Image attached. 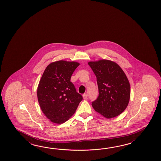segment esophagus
<instances>
[{
  "label": "esophagus",
  "mask_w": 161,
  "mask_h": 161,
  "mask_svg": "<svg viewBox=\"0 0 161 161\" xmlns=\"http://www.w3.org/2000/svg\"><path fill=\"white\" fill-rule=\"evenodd\" d=\"M83 99H87V94L86 93L83 94Z\"/></svg>",
  "instance_id": "obj_1"
}]
</instances>
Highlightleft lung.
Here are the masks:
<instances>
[{"mask_svg":"<svg viewBox=\"0 0 161 161\" xmlns=\"http://www.w3.org/2000/svg\"><path fill=\"white\" fill-rule=\"evenodd\" d=\"M97 77L99 96L92 105L106 119L120 115L130 99V84L123 70L116 62L106 59L88 62Z\"/></svg>","mask_w":161,"mask_h":161,"instance_id":"obj_1","label":"left lung"}]
</instances>
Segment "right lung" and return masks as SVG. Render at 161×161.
Instances as JSON below:
<instances>
[{
    "label": "right lung",
    "instance_id": "1",
    "mask_svg": "<svg viewBox=\"0 0 161 161\" xmlns=\"http://www.w3.org/2000/svg\"><path fill=\"white\" fill-rule=\"evenodd\" d=\"M78 62L58 60L47 67L38 85V101L42 112L53 123L62 124L75 113L82 96L70 82Z\"/></svg>",
    "mask_w": 161,
    "mask_h": 161
}]
</instances>
